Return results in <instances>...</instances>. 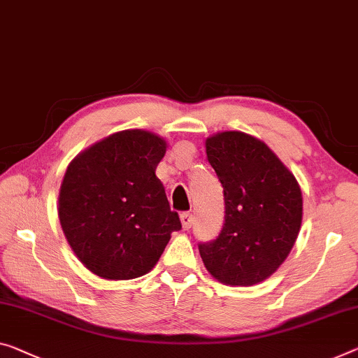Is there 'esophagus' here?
Returning <instances> with one entry per match:
<instances>
[{
	"instance_id": "esophagus-1",
	"label": "esophagus",
	"mask_w": 358,
	"mask_h": 358,
	"mask_svg": "<svg viewBox=\"0 0 358 358\" xmlns=\"http://www.w3.org/2000/svg\"><path fill=\"white\" fill-rule=\"evenodd\" d=\"M180 222H182V227L185 230H189L192 227V224H194V216H192V213H180Z\"/></svg>"
}]
</instances>
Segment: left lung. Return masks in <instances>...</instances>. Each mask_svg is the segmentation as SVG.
<instances>
[{
    "instance_id": "left-lung-1",
    "label": "left lung",
    "mask_w": 358,
    "mask_h": 358,
    "mask_svg": "<svg viewBox=\"0 0 358 358\" xmlns=\"http://www.w3.org/2000/svg\"><path fill=\"white\" fill-rule=\"evenodd\" d=\"M208 162L224 187L221 234L200 243V256L217 282L251 287L282 266L302 222V194L294 174L261 139L224 131L205 142Z\"/></svg>"
}]
</instances>
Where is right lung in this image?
Segmentation results:
<instances>
[{"label": "right lung", "instance_id": "obj_1", "mask_svg": "<svg viewBox=\"0 0 358 358\" xmlns=\"http://www.w3.org/2000/svg\"><path fill=\"white\" fill-rule=\"evenodd\" d=\"M164 153L163 137L124 129L70 162L59 190V221L70 248L97 277L148 273L182 227L155 174Z\"/></svg>", "mask_w": 358, "mask_h": 358}]
</instances>
